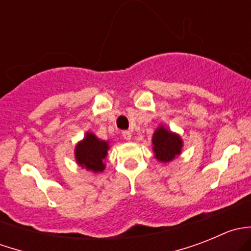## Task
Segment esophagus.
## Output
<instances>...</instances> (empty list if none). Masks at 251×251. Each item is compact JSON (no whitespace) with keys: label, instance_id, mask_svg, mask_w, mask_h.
Returning a JSON list of instances; mask_svg holds the SVG:
<instances>
[{"label":"esophagus","instance_id":"obj_1","mask_svg":"<svg viewBox=\"0 0 251 251\" xmlns=\"http://www.w3.org/2000/svg\"><path fill=\"white\" fill-rule=\"evenodd\" d=\"M123 137L125 138L126 141H130L131 137H132V133H131V131H124Z\"/></svg>","mask_w":251,"mask_h":251}]
</instances>
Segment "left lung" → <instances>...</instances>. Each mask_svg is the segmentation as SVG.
Wrapping results in <instances>:
<instances>
[{
	"label": "left lung",
	"instance_id": "1",
	"mask_svg": "<svg viewBox=\"0 0 251 251\" xmlns=\"http://www.w3.org/2000/svg\"><path fill=\"white\" fill-rule=\"evenodd\" d=\"M153 151L155 158L163 163H169L181 154L183 142L177 133L169 131L165 126H159L153 135Z\"/></svg>",
	"mask_w": 251,
	"mask_h": 251
}]
</instances>
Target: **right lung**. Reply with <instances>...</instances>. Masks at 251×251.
Listing matches in <instances>:
<instances>
[{"label": "right lung", "mask_w": 251, "mask_h": 251, "mask_svg": "<svg viewBox=\"0 0 251 251\" xmlns=\"http://www.w3.org/2000/svg\"><path fill=\"white\" fill-rule=\"evenodd\" d=\"M109 143L87 132L85 138L78 142L75 148V159L81 168L92 173H102L105 169L104 159L108 154Z\"/></svg>", "instance_id": "right-lung-1"}]
</instances>
